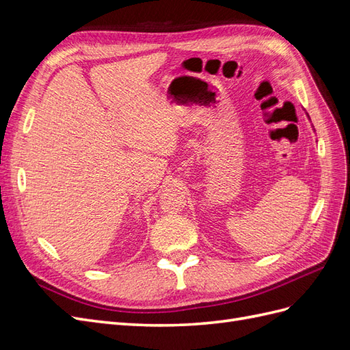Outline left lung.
<instances>
[{
	"mask_svg": "<svg viewBox=\"0 0 350 350\" xmlns=\"http://www.w3.org/2000/svg\"><path fill=\"white\" fill-rule=\"evenodd\" d=\"M306 116H308V118H310V115H308V113H306Z\"/></svg>",
	"mask_w": 350,
	"mask_h": 350,
	"instance_id": "1",
	"label": "left lung"
}]
</instances>
